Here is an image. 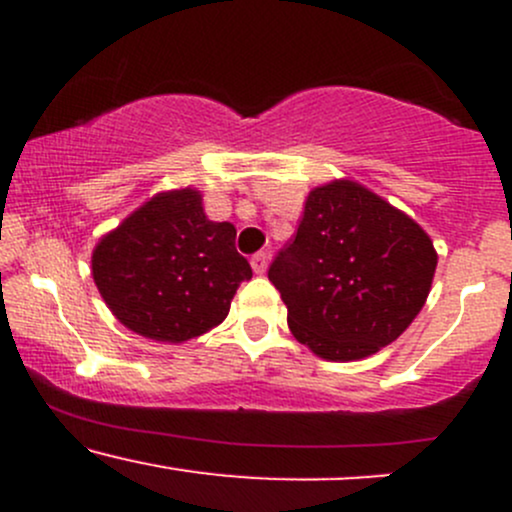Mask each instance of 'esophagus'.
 <instances>
[{
	"instance_id": "esophagus-1",
	"label": "esophagus",
	"mask_w": 512,
	"mask_h": 512,
	"mask_svg": "<svg viewBox=\"0 0 512 512\" xmlns=\"http://www.w3.org/2000/svg\"><path fill=\"white\" fill-rule=\"evenodd\" d=\"M269 252H257V255H252V260H250V264H252V269H255V274H264L267 272V267H269Z\"/></svg>"
}]
</instances>
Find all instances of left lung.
Instances as JSON below:
<instances>
[{"mask_svg": "<svg viewBox=\"0 0 512 512\" xmlns=\"http://www.w3.org/2000/svg\"><path fill=\"white\" fill-rule=\"evenodd\" d=\"M438 255L404 211L354 180L310 190L296 236L269 267L298 342L325 361L392 344L424 308Z\"/></svg>", "mask_w": 512, "mask_h": 512, "instance_id": "1", "label": "left lung"}]
</instances>
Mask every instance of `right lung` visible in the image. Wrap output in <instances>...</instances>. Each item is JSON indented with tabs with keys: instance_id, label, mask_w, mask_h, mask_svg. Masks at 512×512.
I'll return each instance as SVG.
<instances>
[{
	"instance_id": "add662e5",
	"label": "right lung",
	"mask_w": 512,
	"mask_h": 512,
	"mask_svg": "<svg viewBox=\"0 0 512 512\" xmlns=\"http://www.w3.org/2000/svg\"><path fill=\"white\" fill-rule=\"evenodd\" d=\"M91 272L127 330L180 344L226 320L252 269L236 226L209 221L192 187L158 192L98 240Z\"/></svg>"
}]
</instances>
